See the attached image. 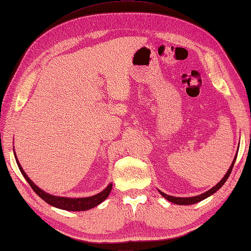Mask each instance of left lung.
Returning <instances> with one entry per match:
<instances>
[{
  "label": "left lung",
  "instance_id": "obj_1",
  "mask_svg": "<svg viewBox=\"0 0 251 251\" xmlns=\"http://www.w3.org/2000/svg\"><path fill=\"white\" fill-rule=\"evenodd\" d=\"M236 156H237V153H236V155H235V157H234V159H233V161H232V165H231V167L229 168L228 172L226 173V176L223 177V179H221L220 182H219L216 186H214L213 188H211L209 190H207L206 192H204V194L199 195V196H196V197H189V198H178V197L168 196V195L164 194V192H161V191L159 190L160 195H161L162 197H164V198H166V199H167L168 201H170V202H172V203H176V204H178V205H190V204H195V203H198V202H200V201H202V200L206 199L207 197L212 196V195L215 194V192H216L218 189H220L221 186H223V185L226 183V180L228 179V177L230 176V174H231L232 169H233V166H234V162H235V160H236Z\"/></svg>",
  "mask_w": 251,
  "mask_h": 251
}]
</instances>
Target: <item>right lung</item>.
Listing matches in <instances>:
<instances>
[{"label": "right lung", "mask_w": 251, "mask_h": 251, "mask_svg": "<svg viewBox=\"0 0 251 251\" xmlns=\"http://www.w3.org/2000/svg\"><path fill=\"white\" fill-rule=\"evenodd\" d=\"M15 157H16V161L17 165H18L20 172L22 173V176H25V178L27 180V183L30 184V186L32 187V189L36 192V194L42 198V199L48 203V204L61 208V209H65V211H74V212H80V211H87V209L93 208L97 206L98 204H100L102 201H104L108 198L110 191H111L112 188V184H109L107 186V188H104L101 192L99 194L92 196V197H86V198H65V197H56V196H52L47 194L44 190L40 189L39 187H37L32 180L30 179L25 172L23 171V169L21 167V165L19 164L18 158H17L16 153Z\"/></svg>", "instance_id": "1"}]
</instances>
